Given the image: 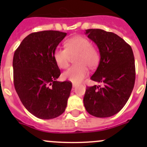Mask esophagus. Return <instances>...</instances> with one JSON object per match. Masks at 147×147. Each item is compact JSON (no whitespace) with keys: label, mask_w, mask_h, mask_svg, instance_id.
I'll return each mask as SVG.
<instances>
[{"label":"esophagus","mask_w":147,"mask_h":147,"mask_svg":"<svg viewBox=\"0 0 147 147\" xmlns=\"http://www.w3.org/2000/svg\"><path fill=\"white\" fill-rule=\"evenodd\" d=\"M77 86H78V84H75V83H72V87H76Z\"/></svg>","instance_id":"esophagus-1"}]
</instances>
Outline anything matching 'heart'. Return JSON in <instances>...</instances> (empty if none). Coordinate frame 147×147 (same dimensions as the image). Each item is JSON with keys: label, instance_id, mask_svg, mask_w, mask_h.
Returning <instances> with one entry per match:
<instances>
[{"label": "heart", "instance_id": "1", "mask_svg": "<svg viewBox=\"0 0 147 147\" xmlns=\"http://www.w3.org/2000/svg\"><path fill=\"white\" fill-rule=\"evenodd\" d=\"M65 49L57 48L53 53V58L57 66L66 69L69 65L70 57L75 55V65L63 74L65 80L78 84L88 75V68L96 67L100 62V53L92 45L90 40L82 36H75L66 40Z\"/></svg>", "mask_w": 147, "mask_h": 147}]
</instances>
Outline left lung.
Wrapping results in <instances>:
<instances>
[{
	"label": "left lung",
	"mask_w": 147,
	"mask_h": 147,
	"mask_svg": "<svg viewBox=\"0 0 147 147\" xmlns=\"http://www.w3.org/2000/svg\"><path fill=\"white\" fill-rule=\"evenodd\" d=\"M85 34L99 49L100 60L90 79L103 87H87L84 102L86 110L97 117L116 115L126 105L135 82V63L132 49L112 32L86 30Z\"/></svg>",
	"instance_id": "8db88e82"
}]
</instances>
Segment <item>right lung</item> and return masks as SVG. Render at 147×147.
Instances as JSON below:
<instances>
[{
  "label": "right lung",
  "mask_w": 147,
  "mask_h": 147,
  "mask_svg": "<svg viewBox=\"0 0 147 147\" xmlns=\"http://www.w3.org/2000/svg\"><path fill=\"white\" fill-rule=\"evenodd\" d=\"M66 32L44 30L23 39L14 53L13 81L16 91L29 112L50 119L65 112L72 82H58L60 70L53 58Z\"/></svg>",
  "instance_id": "add662e5"
}]
</instances>
